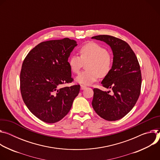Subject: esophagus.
<instances>
[{"mask_svg": "<svg viewBox=\"0 0 160 160\" xmlns=\"http://www.w3.org/2000/svg\"><path fill=\"white\" fill-rule=\"evenodd\" d=\"M86 87H87V86H86V85H84V84H81V90H84V89H86Z\"/></svg>", "mask_w": 160, "mask_h": 160, "instance_id": "esophagus-1", "label": "esophagus"}]
</instances>
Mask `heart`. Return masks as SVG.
Returning a JSON list of instances; mask_svg holds the SVG:
<instances>
[{
	"label": "heart",
	"mask_w": 160,
	"mask_h": 160,
	"mask_svg": "<svg viewBox=\"0 0 160 160\" xmlns=\"http://www.w3.org/2000/svg\"><path fill=\"white\" fill-rule=\"evenodd\" d=\"M80 57L72 55L68 58V64L70 70L78 74L86 64L87 70L80 73L76 81L81 84H91L100 77L108 76L112 68V55L107 49L98 43L90 42L81 46L79 49Z\"/></svg>",
	"instance_id": "b5f03b06"
}]
</instances>
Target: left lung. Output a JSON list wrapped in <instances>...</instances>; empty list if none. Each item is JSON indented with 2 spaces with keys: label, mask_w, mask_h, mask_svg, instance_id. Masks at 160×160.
Here are the masks:
<instances>
[{
  "label": "left lung",
  "mask_w": 160,
  "mask_h": 160,
  "mask_svg": "<svg viewBox=\"0 0 160 160\" xmlns=\"http://www.w3.org/2000/svg\"><path fill=\"white\" fill-rule=\"evenodd\" d=\"M92 38L109 44L114 55L111 72L102 81V86L111 88L114 94L94 88L93 108L103 119L116 121L132 109L139 97L142 84L140 65L135 52L125 41L108 35Z\"/></svg>",
  "instance_id": "8db88e82"
}]
</instances>
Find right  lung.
Returning a JSON list of instances; mask_svg holds the SVG:
<instances>
[{
    "label": "right lung",
    "mask_w": 160,
    "mask_h": 160,
    "mask_svg": "<svg viewBox=\"0 0 160 160\" xmlns=\"http://www.w3.org/2000/svg\"><path fill=\"white\" fill-rule=\"evenodd\" d=\"M76 42L68 38L41 42L25 58L20 72V91L29 111L41 121L55 123L69 112L80 85L71 83L68 58Z\"/></svg>",
    "instance_id": "add662e5"
}]
</instances>
